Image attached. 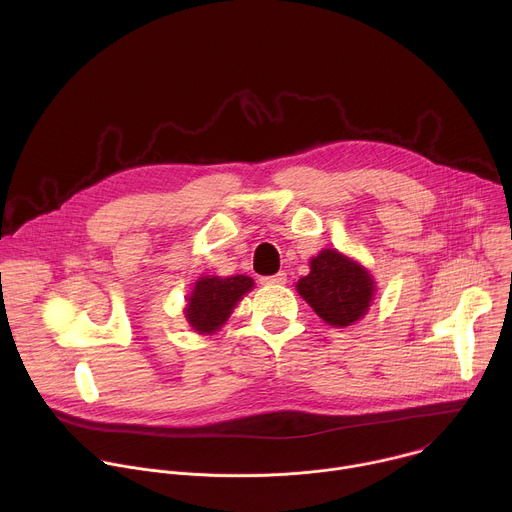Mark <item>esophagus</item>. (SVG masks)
<instances>
[{
	"mask_svg": "<svg viewBox=\"0 0 512 512\" xmlns=\"http://www.w3.org/2000/svg\"><path fill=\"white\" fill-rule=\"evenodd\" d=\"M287 281V275L283 271L275 273V275H267V277H261V283L263 285H283Z\"/></svg>",
	"mask_w": 512,
	"mask_h": 512,
	"instance_id": "1",
	"label": "esophagus"
}]
</instances>
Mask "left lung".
I'll return each instance as SVG.
<instances>
[{"mask_svg":"<svg viewBox=\"0 0 512 512\" xmlns=\"http://www.w3.org/2000/svg\"><path fill=\"white\" fill-rule=\"evenodd\" d=\"M298 294L330 326L344 328L367 314L375 281L360 263L336 249H324L310 261V273L298 281Z\"/></svg>","mask_w":512,"mask_h":512,"instance_id":"1","label":"left lung"}]
</instances>
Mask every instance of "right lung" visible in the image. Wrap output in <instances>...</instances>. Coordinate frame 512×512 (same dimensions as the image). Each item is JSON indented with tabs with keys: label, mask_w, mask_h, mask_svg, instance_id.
Here are the masks:
<instances>
[{
	"label": "right lung",
	"mask_w": 512,
	"mask_h": 512,
	"mask_svg": "<svg viewBox=\"0 0 512 512\" xmlns=\"http://www.w3.org/2000/svg\"><path fill=\"white\" fill-rule=\"evenodd\" d=\"M255 281L247 275L216 277L204 275L194 283L186 304V320L198 334H212L221 328L237 302L243 300Z\"/></svg>",
	"instance_id": "obj_1"
}]
</instances>
